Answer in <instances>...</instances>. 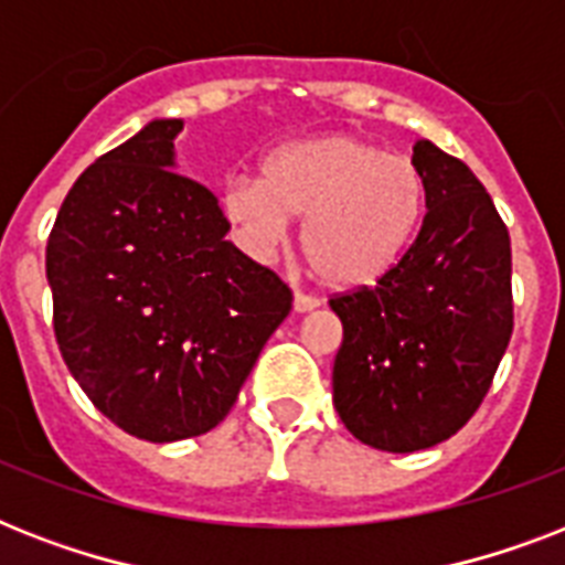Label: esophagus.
I'll use <instances>...</instances> for the list:
<instances>
[{
    "mask_svg": "<svg viewBox=\"0 0 565 565\" xmlns=\"http://www.w3.org/2000/svg\"><path fill=\"white\" fill-rule=\"evenodd\" d=\"M317 308H319L317 296H308V292H296V296H292V310H296V313H308V310H317Z\"/></svg>",
    "mask_w": 565,
    "mask_h": 565,
    "instance_id": "34e87169",
    "label": "esophagus"
}]
</instances>
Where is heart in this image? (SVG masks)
Segmentation results:
<instances>
[{
  "label": "heart",
  "mask_w": 565,
  "mask_h": 565,
  "mask_svg": "<svg viewBox=\"0 0 565 565\" xmlns=\"http://www.w3.org/2000/svg\"><path fill=\"white\" fill-rule=\"evenodd\" d=\"M428 207L411 158L358 135H322L275 149L260 181L237 175L222 211L257 248L275 246L287 220L301 225V257L331 290L384 281L411 252Z\"/></svg>",
  "instance_id": "heart-1"
}]
</instances>
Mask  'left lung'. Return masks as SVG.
<instances>
[{"label":"left lung","mask_w":565,"mask_h":565,"mask_svg":"<svg viewBox=\"0 0 565 565\" xmlns=\"http://www.w3.org/2000/svg\"><path fill=\"white\" fill-rule=\"evenodd\" d=\"M428 213L402 264L331 299L343 322L334 407L354 437L411 455L472 419L513 334L510 234L463 161L413 146Z\"/></svg>","instance_id":"obj_1"}]
</instances>
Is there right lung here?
Listing matches in <instances>:
<instances>
[{
	"label": "right lung",
	"instance_id": "1",
	"mask_svg": "<svg viewBox=\"0 0 565 565\" xmlns=\"http://www.w3.org/2000/svg\"><path fill=\"white\" fill-rule=\"evenodd\" d=\"M152 119L78 175L46 243L55 340L96 411L149 443L216 428L292 308L243 255L216 195L175 172Z\"/></svg>",
	"mask_w": 565,
	"mask_h": 565
}]
</instances>
